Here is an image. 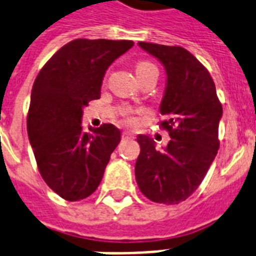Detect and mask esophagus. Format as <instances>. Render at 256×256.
Returning a JSON list of instances; mask_svg holds the SVG:
<instances>
[{"mask_svg": "<svg viewBox=\"0 0 256 256\" xmlns=\"http://www.w3.org/2000/svg\"><path fill=\"white\" fill-rule=\"evenodd\" d=\"M130 138H134V135H132V132H122V139H130Z\"/></svg>", "mask_w": 256, "mask_h": 256, "instance_id": "1", "label": "esophagus"}]
</instances>
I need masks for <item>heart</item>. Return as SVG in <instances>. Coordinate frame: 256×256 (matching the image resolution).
<instances>
[{"label": "heart", "mask_w": 256, "mask_h": 256, "mask_svg": "<svg viewBox=\"0 0 256 256\" xmlns=\"http://www.w3.org/2000/svg\"><path fill=\"white\" fill-rule=\"evenodd\" d=\"M135 74H136V78H139V81H143L144 78H150V76H158V68L155 64H152L151 62H147V60H142V62H138L136 66H135ZM124 121L126 122H132V112H124Z\"/></svg>", "instance_id": "heart-1"}]
</instances>
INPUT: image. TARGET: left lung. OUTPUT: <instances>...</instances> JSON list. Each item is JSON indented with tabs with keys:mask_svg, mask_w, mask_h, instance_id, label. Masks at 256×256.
<instances>
[{
	"mask_svg": "<svg viewBox=\"0 0 256 256\" xmlns=\"http://www.w3.org/2000/svg\"><path fill=\"white\" fill-rule=\"evenodd\" d=\"M158 58L167 72V88L160 105L171 140L164 150L138 135L140 154L135 178L140 192L154 202L178 204L192 194L206 175L220 148L218 124L222 105L214 81L202 64L182 47L139 42Z\"/></svg>",
	"mask_w": 256,
	"mask_h": 256,
	"instance_id": "1",
	"label": "left lung"
}]
</instances>
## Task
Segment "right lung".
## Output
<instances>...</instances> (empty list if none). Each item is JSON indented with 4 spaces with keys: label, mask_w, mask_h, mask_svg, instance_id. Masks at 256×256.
I'll list each match as a JSON object with an SVG mask.
<instances>
[{
    "label": "right lung",
    "mask_w": 256,
    "mask_h": 256,
    "mask_svg": "<svg viewBox=\"0 0 256 256\" xmlns=\"http://www.w3.org/2000/svg\"><path fill=\"white\" fill-rule=\"evenodd\" d=\"M132 40L74 39L56 51L32 85L27 134L46 184L67 201H80L102 180L121 132L104 124L82 132V108L100 98L108 67Z\"/></svg>",
    "instance_id": "obj_1"
}]
</instances>
